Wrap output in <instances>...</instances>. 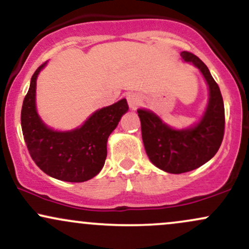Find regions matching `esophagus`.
Instances as JSON below:
<instances>
[{
	"instance_id": "obj_1",
	"label": "esophagus",
	"mask_w": 249,
	"mask_h": 249,
	"mask_svg": "<svg viewBox=\"0 0 249 249\" xmlns=\"http://www.w3.org/2000/svg\"><path fill=\"white\" fill-rule=\"evenodd\" d=\"M127 101L131 109H136L142 104V96L136 94V93H131V94L127 95Z\"/></svg>"
}]
</instances>
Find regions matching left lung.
<instances>
[{
	"instance_id": "8db88e82",
	"label": "left lung",
	"mask_w": 249,
	"mask_h": 249,
	"mask_svg": "<svg viewBox=\"0 0 249 249\" xmlns=\"http://www.w3.org/2000/svg\"><path fill=\"white\" fill-rule=\"evenodd\" d=\"M180 55L200 70L209 85V106L199 124L191 129L175 130L154 113L137 110L149 160L160 170L170 174H183L205 164L217 154L225 133V108L218 84L197 55L188 51H183Z\"/></svg>"
}]
</instances>
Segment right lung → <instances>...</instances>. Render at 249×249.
Instances as JSON below:
<instances>
[{"label":"right lung","mask_w":249,"mask_h":249,"mask_svg":"<svg viewBox=\"0 0 249 249\" xmlns=\"http://www.w3.org/2000/svg\"><path fill=\"white\" fill-rule=\"evenodd\" d=\"M44 63L35 71L20 113L23 136L29 154L40 170L64 182H86L100 172L107 157V140L128 110L125 99L96 110L80 128L54 131L36 112V79Z\"/></svg>","instance_id":"1"}]
</instances>
